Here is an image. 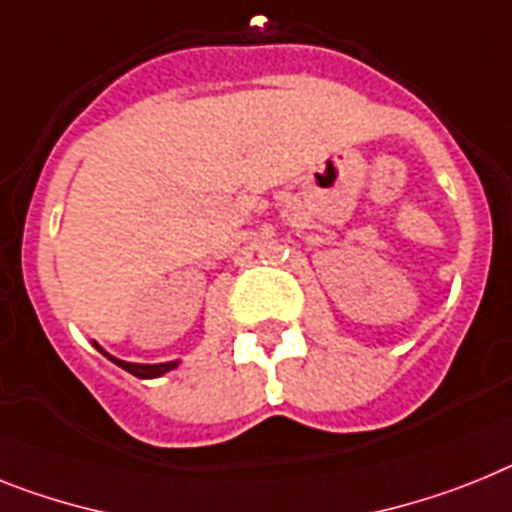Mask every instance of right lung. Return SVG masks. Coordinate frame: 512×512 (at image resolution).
<instances>
[{"label": "right lung", "instance_id": "right-lung-1", "mask_svg": "<svg viewBox=\"0 0 512 512\" xmlns=\"http://www.w3.org/2000/svg\"><path fill=\"white\" fill-rule=\"evenodd\" d=\"M98 351H101V354H106V351H103V349H98ZM106 356H109V354H106ZM109 359L114 364H119V367H122V369H127L130 375L143 377V380H148V377H161V375H166L169 369L176 367V362H166V364H132V362H119V359H114V356H109Z\"/></svg>", "mask_w": 512, "mask_h": 512}]
</instances>
